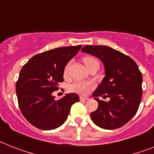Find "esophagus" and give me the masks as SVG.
Listing matches in <instances>:
<instances>
[{"label": "esophagus", "instance_id": "1", "mask_svg": "<svg viewBox=\"0 0 154 154\" xmlns=\"http://www.w3.org/2000/svg\"><path fill=\"white\" fill-rule=\"evenodd\" d=\"M89 97H85V96H80V100H89Z\"/></svg>", "mask_w": 154, "mask_h": 154}]
</instances>
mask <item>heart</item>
Wrapping results in <instances>:
<instances>
[{
	"label": "heart",
	"mask_w": 154,
	"mask_h": 154,
	"mask_svg": "<svg viewBox=\"0 0 154 154\" xmlns=\"http://www.w3.org/2000/svg\"><path fill=\"white\" fill-rule=\"evenodd\" d=\"M92 60H95V58H85L84 62L85 65H86L89 62ZM69 63L65 67L64 69V75H67L69 73ZM95 87V84L93 82L91 81H76L73 82L72 84H71L69 85V90L71 92H75V93L80 94V95H87L91 90L94 89Z\"/></svg>",
	"instance_id": "heart-1"
}]
</instances>
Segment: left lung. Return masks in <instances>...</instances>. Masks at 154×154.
Instances as JSON below:
<instances>
[{
    "mask_svg": "<svg viewBox=\"0 0 154 154\" xmlns=\"http://www.w3.org/2000/svg\"><path fill=\"white\" fill-rule=\"evenodd\" d=\"M82 52L97 57L105 68V77L92 96L99 103L90 116L96 126L115 130L135 116L142 97V73L130 57L106 45H85ZM100 97H109L108 102Z\"/></svg>",
    "mask_w": 154,
    "mask_h": 154,
    "instance_id": "1",
    "label": "left lung"
}]
</instances>
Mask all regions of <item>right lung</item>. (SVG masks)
Wrapping results in <instances>:
<instances>
[{
	"instance_id": "add662e5",
	"label": "right lung",
	"mask_w": 154,
	"mask_h": 154,
	"mask_svg": "<svg viewBox=\"0 0 154 154\" xmlns=\"http://www.w3.org/2000/svg\"><path fill=\"white\" fill-rule=\"evenodd\" d=\"M82 45L62 47L35 55L21 69L16 83L19 108L25 119L43 130L56 129L65 123L71 106L79 101L75 93L55 100L52 92L64 81V69Z\"/></svg>"
}]
</instances>
